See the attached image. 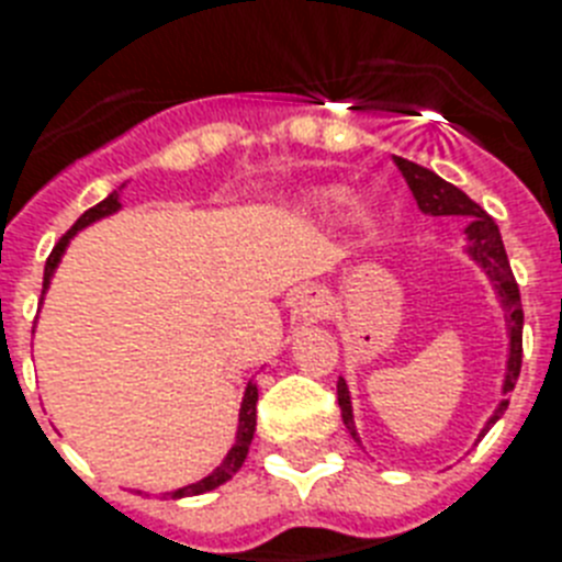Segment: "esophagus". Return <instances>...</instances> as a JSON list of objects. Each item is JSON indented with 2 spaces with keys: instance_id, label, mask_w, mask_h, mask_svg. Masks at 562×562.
Segmentation results:
<instances>
[{
  "instance_id": "obj_1",
  "label": "esophagus",
  "mask_w": 562,
  "mask_h": 562,
  "mask_svg": "<svg viewBox=\"0 0 562 562\" xmlns=\"http://www.w3.org/2000/svg\"><path fill=\"white\" fill-rule=\"evenodd\" d=\"M325 314H328V296H325L323 289L311 285V289L300 291V296H296L294 303V317L300 319V323H317Z\"/></svg>"
}]
</instances>
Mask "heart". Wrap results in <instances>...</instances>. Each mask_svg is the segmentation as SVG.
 Masks as SVG:
<instances>
[{
    "mask_svg": "<svg viewBox=\"0 0 562 562\" xmlns=\"http://www.w3.org/2000/svg\"><path fill=\"white\" fill-rule=\"evenodd\" d=\"M351 202L353 196L348 191H323L317 193V196H311L308 209L319 216H331V220H337V216H342V211H346ZM360 228L366 231V234H374L376 231L374 216H362Z\"/></svg>",
    "mask_w": 562,
    "mask_h": 562,
    "instance_id": "1",
    "label": "heart"
}]
</instances>
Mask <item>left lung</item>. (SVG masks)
<instances>
[{
  "label": "left lung",
  "mask_w": 562,
  "mask_h": 562,
  "mask_svg": "<svg viewBox=\"0 0 562 562\" xmlns=\"http://www.w3.org/2000/svg\"><path fill=\"white\" fill-rule=\"evenodd\" d=\"M394 165L400 168L403 179L412 188L414 200H417V209L428 216H463L469 220L465 225V254L474 266H480L485 271V277L492 280L494 291L499 296V305L506 311V334H508V360H506V376H503V400L494 408V414L488 417L485 428L480 431L483 437L488 428L497 423L508 408V394L514 391V383L520 376V362H522V305H520V289L514 282L512 266H508L506 248H503V239H499V228L494 225V220L480 209L477 202L465 196L460 188H454L451 182H446L442 177H437L434 171L423 168L417 162H408L403 157H394ZM337 403L342 408V423L351 431V437L360 442V434L353 426V408H351V391H348L346 380L339 376L337 383Z\"/></svg>",
  "instance_id": "8db88e82"
}]
</instances>
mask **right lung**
<instances>
[{
    "label": "right lung",
    "instance_id": "add662e5",
    "mask_svg": "<svg viewBox=\"0 0 562 562\" xmlns=\"http://www.w3.org/2000/svg\"><path fill=\"white\" fill-rule=\"evenodd\" d=\"M122 188L120 186L116 191H111L105 196V200L99 202V205H93V209L85 211L82 216H79L77 223H74V228L65 234L59 243H56V248L50 251L48 262H45V280H42V294L48 291L50 285V277L56 273V268H59V262H63V254L65 248H68V243L74 237H77L79 231L88 228V225L99 223V220H105V216L116 214V211L122 209ZM257 400H259V391H257V383L254 380H248V385H245V394H243V403H239V423H237V437H234V446L228 449V454H225V460L220 465H216L214 471H211L209 477L196 480V483L191 485H182V488H177V492H168V497L179 499V497H196V494H205V492H214L216 485L228 483L234 474H237L239 469H243L245 457H248V449H251V440H254V428H257Z\"/></svg>",
    "mask_w": 562,
    "mask_h": 562
}]
</instances>
